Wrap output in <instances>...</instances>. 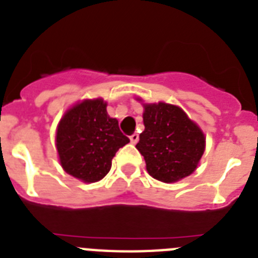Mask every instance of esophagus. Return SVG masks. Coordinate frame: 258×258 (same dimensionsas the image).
Masks as SVG:
<instances>
[{
  "instance_id": "esophagus-1",
  "label": "esophagus",
  "mask_w": 258,
  "mask_h": 258,
  "mask_svg": "<svg viewBox=\"0 0 258 258\" xmlns=\"http://www.w3.org/2000/svg\"><path fill=\"white\" fill-rule=\"evenodd\" d=\"M138 140H140V136H138V134H137V133L132 134V136H131V142L133 143V145H136V143L138 142Z\"/></svg>"
}]
</instances>
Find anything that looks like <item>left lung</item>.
I'll use <instances>...</instances> for the list:
<instances>
[{
  "instance_id": "left-lung-1",
  "label": "left lung",
  "mask_w": 258,
  "mask_h": 258,
  "mask_svg": "<svg viewBox=\"0 0 258 258\" xmlns=\"http://www.w3.org/2000/svg\"><path fill=\"white\" fill-rule=\"evenodd\" d=\"M145 131L140 134L137 150L155 179L172 183L190 175L206 150V137L178 106L143 104Z\"/></svg>"
}]
</instances>
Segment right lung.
Wrapping results in <instances>:
<instances>
[{"instance_id": "obj_1", "label": "right lung", "mask_w": 258, "mask_h": 258, "mask_svg": "<svg viewBox=\"0 0 258 258\" xmlns=\"http://www.w3.org/2000/svg\"><path fill=\"white\" fill-rule=\"evenodd\" d=\"M106 107L101 98L85 99L68 109L56 129L61 168L86 183L101 181L111 169L118 149L129 143Z\"/></svg>"}]
</instances>
